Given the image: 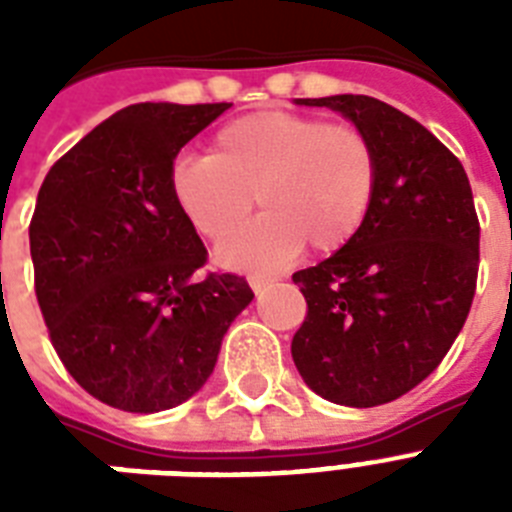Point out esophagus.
I'll list each match as a JSON object with an SVG mask.
<instances>
[{"label":"esophagus","instance_id":"obj_1","mask_svg":"<svg viewBox=\"0 0 512 512\" xmlns=\"http://www.w3.org/2000/svg\"><path fill=\"white\" fill-rule=\"evenodd\" d=\"M268 284H273L271 276H249V287H252V292H257V295H260Z\"/></svg>","mask_w":512,"mask_h":512}]
</instances>
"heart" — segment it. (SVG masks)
Returning a JSON list of instances; mask_svg holds the SVG:
<instances>
[{
	"label": "heart",
	"mask_w": 512,
	"mask_h": 512,
	"mask_svg": "<svg viewBox=\"0 0 512 512\" xmlns=\"http://www.w3.org/2000/svg\"><path fill=\"white\" fill-rule=\"evenodd\" d=\"M380 156L361 127L297 111H257L215 132L209 156H180L170 191L193 231L228 239L252 207L265 215L217 257L239 271H276L303 247L329 255L364 228Z\"/></svg>",
	"instance_id": "b5f03b06"
}]
</instances>
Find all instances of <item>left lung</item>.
<instances>
[{
    "mask_svg": "<svg viewBox=\"0 0 512 512\" xmlns=\"http://www.w3.org/2000/svg\"><path fill=\"white\" fill-rule=\"evenodd\" d=\"M297 103L361 127L380 156V183L356 239L292 276L308 303L292 358L332 404H388L444 361L468 319L481 239L470 180L433 132L382 100Z\"/></svg>",
    "mask_w": 512,
    "mask_h": 512,
    "instance_id": "obj_1",
    "label": "left lung"
}]
</instances>
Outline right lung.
I'll list each match as a JSON object with an SVG mask.
<instances>
[{"mask_svg":"<svg viewBox=\"0 0 512 512\" xmlns=\"http://www.w3.org/2000/svg\"><path fill=\"white\" fill-rule=\"evenodd\" d=\"M228 108H122L39 188L28 241L52 348L114 409L151 414L188 401L255 297L244 276H201L207 249L170 191L177 151Z\"/></svg>","mask_w":512,"mask_h":512,"instance_id":"add662e5","label":"right lung"}]
</instances>
